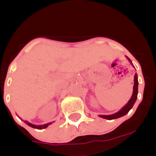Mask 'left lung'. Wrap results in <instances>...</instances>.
Segmentation results:
<instances>
[{
	"label": "left lung",
	"mask_w": 156,
	"mask_h": 156,
	"mask_svg": "<svg viewBox=\"0 0 156 156\" xmlns=\"http://www.w3.org/2000/svg\"><path fill=\"white\" fill-rule=\"evenodd\" d=\"M127 59L129 61V62L132 64V66L134 67L133 63L130 61V59L128 58V56H126ZM134 85H133V94H132L131 98L129 100V101L126 103V105H125L122 108L119 112H117L115 114H110V115H99L100 117L103 118V119H108V120H112V119H117V118L122 117L123 116H125V114H128L129 112V111L133 108L134 103L136 101L137 99V95H138V86H139V81H138V76H137V73H136L135 75H134Z\"/></svg>",
	"instance_id": "8db88e82"
}]
</instances>
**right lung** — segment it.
Masks as SVG:
<instances>
[{"label":"right lung","instance_id":"right-lung-1","mask_svg":"<svg viewBox=\"0 0 156 156\" xmlns=\"http://www.w3.org/2000/svg\"><path fill=\"white\" fill-rule=\"evenodd\" d=\"M20 119V117H19ZM23 120V119H22ZM23 122H24L25 123H26V125H28V126H30V127H31V128H36V129H39V130H41V129H44V128H48V125H51L52 123L53 122H48V123H46V124H44V125H34V124H32V123H31V122H28V121H25V120H23Z\"/></svg>","mask_w":156,"mask_h":156}]
</instances>
